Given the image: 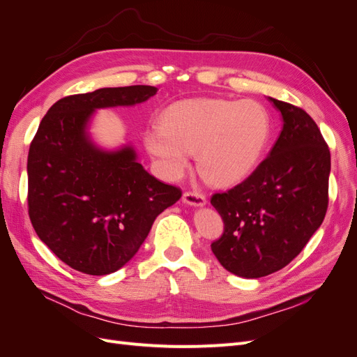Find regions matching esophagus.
Masks as SVG:
<instances>
[{"instance_id":"1","label":"esophagus","mask_w":357,"mask_h":357,"mask_svg":"<svg viewBox=\"0 0 357 357\" xmlns=\"http://www.w3.org/2000/svg\"><path fill=\"white\" fill-rule=\"evenodd\" d=\"M183 201L189 205H193V207H204L207 201H205V197L199 192H186L183 195Z\"/></svg>"}]
</instances>
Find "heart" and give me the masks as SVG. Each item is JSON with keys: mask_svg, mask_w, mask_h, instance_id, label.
Instances as JSON below:
<instances>
[{"mask_svg": "<svg viewBox=\"0 0 357 357\" xmlns=\"http://www.w3.org/2000/svg\"><path fill=\"white\" fill-rule=\"evenodd\" d=\"M269 137V121L252 100L190 98L171 104L162 125H152L144 143L165 174L180 177L197 152L201 176L215 186H232L256 168Z\"/></svg>", "mask_w": 357, "mask_h": 357, "instance_id": "b5f03b06", "label": "heart"}]
</instances>
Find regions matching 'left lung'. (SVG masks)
<instances>
[{
	"label": "left lung",
	"instance_id": "1",
	"mask_svg": "<svg viewBox=\"0 0 357 357\" xmlns=\"http://www.w3.org/2000/svg\"><path fill=\"white\" fill-rule=\"evenodd\" d=\"M283 129L269 155L240 185L214 193L223 234L211 250L229 273L259 278L302 252L328 210L331 152L319 126L299 107L274 100Z\"/></svg>",
	"mask_w": 357,
	"mask_h": 357
}]
</instances>
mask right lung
<instances>
[{
    "mask_svg": "<svg viewBox=\"0 0 357 357\" xmlns=\"http://www.w3.org/2000/svg\"><path fill=\"white\" fill-rule=\"evenodd\" d=\"M155 86L102 88L53 104L28 153V213L38 238L63 264L89 275L117 271L142 247L158 215L181 190L143 168L132 146L96 147L88 132L96 109L135 105Z\"/></svg>",
    "mask_w": 357,
    "mask_h": 357,
    "instance_id": "obj_1",
    "label": "right lung"
}]
</instances>
